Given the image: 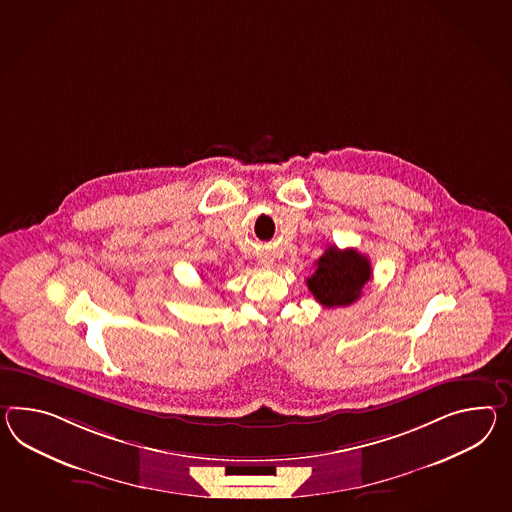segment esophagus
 Here are the masks:
<instances>
[{"instance_id": "obj_1", "label": "esophagus", "mask_w": 512, "mask_h": 512, "mask_svg": "<svg viewBox=\"0 0 512 512\" xmlns=\"http://www.w3.org/2000/svg\"><path fill=\"white\" fill-rule=\"evenodd\" d=\"M259 262H261V264H264V266H270V264H272V259H270V257H268V255H261V257H259Z\"/></svg>"}]
</instances>
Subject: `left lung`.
Instances as JSON below:
<instances>
[{
  "label": "left lung",
  "instance_id": "1",
  "mask_svg": "<svg viewBox=\"0 0 512 512\" xmlns=\"http://www.w3.org/2000/svg\"><path fill=\"white\" fill-rule=\"evenodd\" d=\"M372 279V264L366 255L353 248L338 250L329 246L316 261V272L307 287L318 303L327 309L348 307L361 298L362 287Z\"/></svg>",
  "mask_w": 512,
  "mask_h": 512
}]
</instances>
